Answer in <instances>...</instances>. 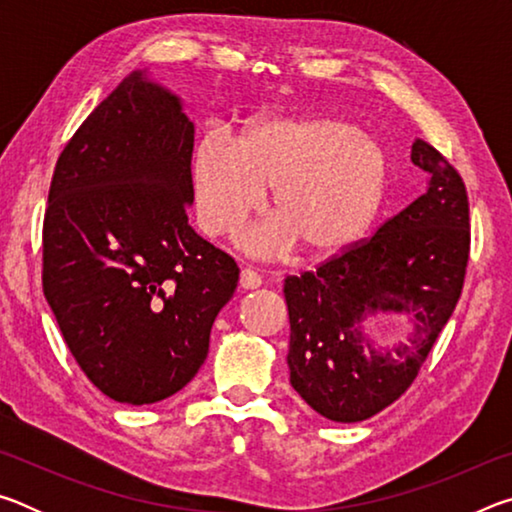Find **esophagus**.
Here are the masks:
<instances>
[{
  "instance_id": "esophagus-1",
  "label": "esophagus",
  "mask_w": 512,
  "mask_h": 512,
  "mask_svg": "<svg viewBox=\"0 0 512 512\" xmlns=\"http://www.w3.org/2000/svg\"><path fill=\"white\" fill-rule=\"evenodd\" d=\"M239 287L244 291H253L262 287V277H259L255 271H250V268H244L239 275Z\"/></svg>"
}]
</instances>
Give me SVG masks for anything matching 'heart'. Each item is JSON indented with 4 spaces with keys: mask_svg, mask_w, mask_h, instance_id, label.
I'll list each match as a JSON object with an SVG mask.
<instances>
[{
    "mask_svg": "<svg viewBox=\"0 0 512 512\" xmlns=\"http://www.w3.org/2000/svg\"><path fill=\"white\" fill-rule=\"evenodd\" d=\"M196 221L207 237L237 230L271 189L266 219L239 235L248 255L296 246L307 257L352 248L375 223L388 189V155L352 121L325 115L257 117L237 142L205 133L192 153Z\"/></svg>",
    "mask_w": 512,
    "mask_h": 512,
    "instance_id": "obj_1",
    "label": "heart"
}]
</instances>
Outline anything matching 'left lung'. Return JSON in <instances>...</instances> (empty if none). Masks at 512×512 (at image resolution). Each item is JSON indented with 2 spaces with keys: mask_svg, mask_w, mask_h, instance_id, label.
Returning a JSON list of instances; mask_svg holds the SVG:
<instances>
[{
  "mask_svg": "<svg viewBox=\"0 0 512 512\" xmlns=\"http://www.w3.org/2000/svg\"><path fill=\"white\" fill-rule=\"evenodd\" d=\"M411 160L429 173L420 198L366 244L316 273L284 280L291 386L334 422H361L393 404L418 375L461 298L470 257V205L458 171L415 140ZM406 317L402 342L379 346L372 317Z\"/></svg>",
  "mask_w": 512,
  "mask_h": 512,
  "instance_id": "left-lung-1",
  "label": "left lung"
}]
</instances>
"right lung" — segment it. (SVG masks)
Returning <instances> with one entry per match:
<instances>
[{
	"label": "right lung",
	"mask_w": 512,
	"mask_h": 512,
	"mask_svg": "<svg viewBox=\"0 0 512 512\" xmlns=\"http://www.w3.org/2000/svg\"><path fill=\"white\" fill-rule=\"evenodd\" d=\"M194 124L135 69L60 153L42 228V289L76 363L121 404L194 379L239 268L187 223Z\"/></svg>",
	"instance_id": "obj_1"
}]
</instances>
